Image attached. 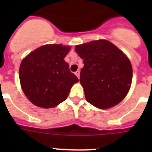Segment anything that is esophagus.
I'll return each instance as SVG.
<instances>
[{"label":"esophagus","mask_w":152,"mask_h":152,"mask_svg":"<svg viewBox=\"0 0 152 152\" xmlns=\"http://www.w3.org/2000/svg\"><path fill=\"white\" fill-rule=\"evenodd\" d=\"M75 75L77 76V77L79 78V77H80V71H77V72H75Z\"/></svg>","instance_id":"obj_1"}]
</instances>
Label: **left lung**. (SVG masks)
Here are the masks:
<instances>
[{
  "instance_id": "8db88e82",
  "label": "left lung",
  "mask_w": 152,
  "mask_h": 152,
  "mask_svg": "<svg viewBox=\"0 0 152 152\" xmlns=\"http://www.w3.org/2000/svg\"><path fill=\"white\" fill-rule=\"evenodd\" d=\"M75 51L84 59L80 83L86 100L100 109H109L120 103L128 94L132 79L128 57L104 39L76 45Z\"/></svg>"
}]
</instances>
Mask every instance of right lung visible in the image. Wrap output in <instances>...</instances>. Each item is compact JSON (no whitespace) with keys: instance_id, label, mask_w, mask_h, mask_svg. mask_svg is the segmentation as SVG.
Returning <instances> with one entry per match:
<instances>
[{"instance_id":"obj_1","label":"right lung","mask_w":152,"mask_h":152,"mask_svg":"<svg viewBox=\"0 0 152 152\" xmlns=\"http://www.w3.org/2000/svg\"><path fill=\"white\" fill-rule=\"evenodd\" d=\"M70 46L45 45L30 52L22 61L19 76L21 88L34 105L52 108L65 100L77 76L70 72L64 57Z\"/></svg>"}]
</instances>
